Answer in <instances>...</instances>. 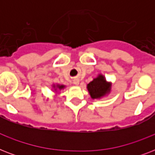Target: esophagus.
<instances>
[{
	"label": "esophagus",
	"mask_w": 155,
	"mask_h": 155,
	"mask_svg": "<svg viewBox=\"0 0 155 155\" xmlns=\"http://www.w3.org/2000/svg\"><path fill=\"white\" fill-rule=\"evenodd\" d=\"M73 83H74L75 85H78L79 84V80H77V79H75V80H73Z\"/></svg>",
	"instance_id": "obj_1"
}]
</instances>
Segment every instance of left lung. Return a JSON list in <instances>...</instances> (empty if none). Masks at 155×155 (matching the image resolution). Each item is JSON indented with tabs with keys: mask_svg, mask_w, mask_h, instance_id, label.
<instances>
[{
	"mask_svg": "<svg viewBox=\"0 0 155 155\" xmlns=\"http://www.w3.org/2000/svg\"><path fill=\"white\" fill-rule=\"evenodd\" d=\"M87 87L92 98L96 99L100 98L107 93L109 91L110 84L106 82L104 76L99 75L98 77L92 80V82H90L87 84Z\"/></svg>",
	"mask_w": 155,
	"mask_h": 155,
	"instance_id": "8db88e82",
	"label": "left lung"
}]
</instances>
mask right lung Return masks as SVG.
I'll list each match as a JSON object with an SVG mask.
<instances>
[{
    "mask_svg": "<svg viewBox=\"0 0 155 155\" xmlns=\"http://www.w3.org/2000/svg\"><path fill=\"white\" fill-rule=\"evenodd\" d=\"M58 88H59V89H62V88H63V87H64V86L61 85V86H58Z\"/></svg>",
    "mask_w": 155,
    "mask_h": 155,
    "instance_id": "add662e5",
    "label": "right lung"
}]
</instances>
